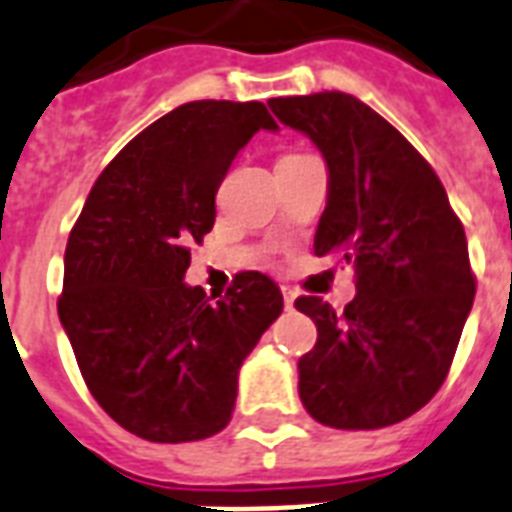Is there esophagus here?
<instances>
[{
  "label": "esophagus",
  "mask_w": 512,
  "mask_h": 512,
  "mask_svg": "<svg viewBox=\"0 0 512 512\" xmlns=\"http://www.w3.org/2000/svg\"><path fill=\"white\" fill-rule=\"evenodd\" d=\"M280 291H283V302H286V307H294L297 291H294V288H288V286H283V288H280Z\"/></svg>",
  "instance_id": "obj_1"
}]
</instances>
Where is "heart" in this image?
<instances>
[{"label":"heart","instance_id":"b5f03b06","mask_svg":"<svg viewBox=\"0 0 512 512\" xmlns=\"http://www.w3.org/2000/svg\"><path fill=\"white\" fill-rule=\"evenodd\" d=\"M294 156H297V153H294Z\"/></svg>","mask_w":512,"mask_h":512}]
</instances>
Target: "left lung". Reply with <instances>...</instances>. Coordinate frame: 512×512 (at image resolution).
Masks as SVG:
<instances>
[{"mask_svg": "<svg viewBox=\"0 0 512 512\" xmlns=\"http://www.w3.org/2000/svg\"><path fill=\"white\" fill-rule=\"evenodd\" d=\"M270 107L329 167L315 256L356 270L343 313L321 297L294 302L318 326L299 359V399L334 429L399 424L440 391L472 310L464 226L429 161L356 96H280Z\"/></svg>", "mask_w": 512, "mask_h": 512, "instance_id": "1", "label": "left lung"}]
</instances>
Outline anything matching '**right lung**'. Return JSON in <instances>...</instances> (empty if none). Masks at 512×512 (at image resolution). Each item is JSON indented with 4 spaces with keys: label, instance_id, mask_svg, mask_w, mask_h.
I'll list each match as a JSON object with an SVG mask.
<instances>
[{
    "label": "right lung",
    "instance_id": "add662e5",
    "mask_svg": "<svg viewBox=\"0 0 512 512\" xmlns=\"http://www.w3.org/2000/svg\"><path fill=\"white\" fill-rule=\"evenodd\" d=\"M259 129H278L261 102L175 107L107 164L69 232L61 326L99 407L142 440L221 432L242 361L283 313L261 272H237L215 302L183 280L218 186Z\"/></svg>",
    "mask_w": 512,
    "mask_h": 512
}]
</instances>
